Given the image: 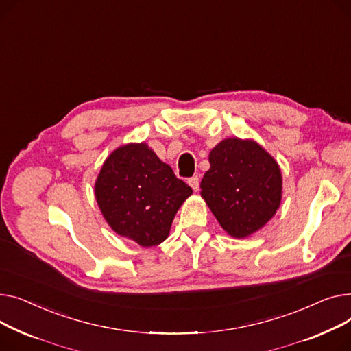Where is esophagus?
<instances>
[{"label": "esophagus", "instance_id": "esophagus-1", "mask_svg": "<svg viewBox=\"0 0 351 351\" xmlns=\"http://www.w3.org/2000/svg\"><path fill=\"white\" fill-rule=\"evenodd\" d=\"M189 184H190V187H191L194 191H198V189H199V177H198V176L191 177V178L189 180Z\"/></svg>", "mask_w": 351, "mask_h": 351}]
</instances>
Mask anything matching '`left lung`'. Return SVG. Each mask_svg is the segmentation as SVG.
Here are the masks:
<instances>
[{
    "label": "left lung",
    "instance_id": "left-lung-1",
    "mask_svg": "<svg viewBox=\"0 0 351 351\" xmlns=\"http://www.w3.org/2000/svg\"><path fill=\"white\" fill-rule=\"evenodd\" d=\"M210 170L201 181V197L232 238L258 232L276 214L282 201L278 161L251 138L230 137L210 152Z\"/></svg>",
    "mask_w": 351,
    "mask_h": 351
}]
</instances>
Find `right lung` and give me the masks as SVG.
<instances>
[{
  "label": "right lung",
  "instance_id": "right-lung-1",
  "mask_svg": "<svg viewBox=\"0 0 351 351\" xmlns=\"http://www.w3.org/2000/svg\"><path fill=\"white\" fill-rule=\"evenodd\" d=\"M191 194L147 143L113 150L95 182L96 202L110 228L144 248L167 239L177 211Z\"/></svg>",
  "mask_w": 351,
  "mask_h": 351
}]
</instances>
